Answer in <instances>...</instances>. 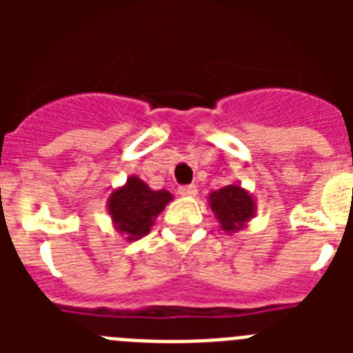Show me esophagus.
<instances>
[{"mask_svg":"<svg viewBox=\"0 0 353 353\" xmlns=\"http://www.w3.org/2000/svg\"><path fill=\"white\" fill-rule=\"evenodd\" d=\"M179 192L182 196H185V198H194V196L198 194V189H196L194 185H182L179 189Z\"/></svg>","mask_w":353,"mask_h":353,"instance_id":"1","label":"esophagus"}]
</instances>
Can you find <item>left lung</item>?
Segmentation results:
<instances>
[{
  "label": "left lung",
  "instance_id": "1",
  "mask_svg": "<svg viewBox=\"0 0 353 353\" xmlns=\"http://www.w3.org/2000/svg\"><path fill=\"white\" fill-rule=\"evenodd\" d=\"M208 203L221 230L226 233L244 230L256 215V199L239 183H230L219 191H212L208 194Z\"/></svg>",
  "mask_w": 353,
  "mask_h": 353
}]
</instances>
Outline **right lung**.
<instances>
[{
	"label": "right lung",
	"mask_w": 353,
	"mask_h": 353,
	"mask_svg": "<svg viewBox=\"0 0 353 353\" xmlns=\"http://www.w3.org/2000/svg\"><path fill=\"white\" fill-rule=\"evenodd\" d=\"M173 199L166 189L154 191L136 174H130L123 185L117 187L108 198V214L111 224L129 242L150 233L157 215Z\"/></svg>",
	"instance_id": "obj_1"
}]
</instances>
